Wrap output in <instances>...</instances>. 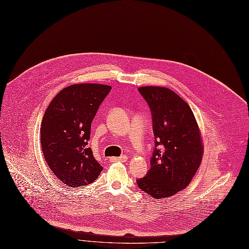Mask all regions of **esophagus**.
Listing matches in <instances>:
<instances>
[{
    "mask_svg": "<svg viewBox=\"0 0 249 249\" xmlns=\"http://www.w3.org/2000/svg\"><path fill=\"white\" fill-rule=\"evenodd\" d=\"M127 160V156L123 155L121 157H111L110 161L111 162H125Z\"/></svg>",
    "mask_w": 249,
    "mask_h": 249,
    "instance_id": "obj_1",
    "label": "esophagus"
}]
</instances>
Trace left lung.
Returning <instances> with one entry per match:
<instances>
[{"instance_id":"left-lung-1","label":"left lung","mask_w":249,"mask_h":249,"mask_svg":"<svg viewBox=\"0 0 249 249\" xmlns=\"http://www.w3.org/2000/svg\"><path fill=\"white\" fill-rule=\"evenodd\" d=\"M152 112L155 150L151 168L137 179L142 191L154 198L169 197L185 188L203 158L202 137L189 105L172 90L140 87Z\"/></svg>"}]
</instances>
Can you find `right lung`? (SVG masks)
<instances>
[{
    "mask_svg": "<svg viewBox=\"0 0 249 249\" xmlns=\"http://www.w3.org/2000/svg\"><path fill=\"white\" fill-rule=\"evenodd\" d=\"M110 90L108 85L88 83L68 86L56 94L44 112L40 127L43 157L68 186L88 185L103 169L87 145L91 123Z\"/></svg>",
    "mask_w": 249,
    "mask_h": 249,
    "instance_id": "obj_1",
    "label": "right lung"
}]
</instances>
